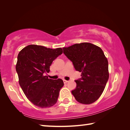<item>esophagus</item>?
Returning <instances> with one entry per match:
<instances>
[{
	"label": "esophagus",
	"instance_id": "1",
	"mask_svg": "<svg viewBox=\"0 0 130 130\" xmlns=\"http://www.w3.org/2000/svg\"><path fill=\"white\" fill-rule=\"evenodd\" d=\"M63 83H64V84L67 83L68 82H69V81H68V80H63Z\"/></svg>",
	"mask_w": 130,
	"mask_h": 130
}]
</instances>
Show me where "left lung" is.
Here are the masks:
<instances>
[{"mask_svg": "<svg viewBox=\"0 0 130 130\" xmlns=\"http://www.w3.org/2000/svg\"><path fill=\"white\" fill-rule=\"evenodd\" d=\"M63 54L73 62L82 78L75 82L71 91L79 103L89 104L100 97L109 78L108 62L99 47L88 42L76 43L63 47Z\"/></svg>", "mask_w": 130, "mask_h": 130, "instance_id": "8db88e82", "label": "left lung"}]
</instances>
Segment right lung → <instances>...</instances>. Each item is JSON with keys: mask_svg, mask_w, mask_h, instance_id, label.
<instances>
[{"mask_svg": "<svg viewBox=\"0 0 130 130\" xmlns=\"http://www.w3.org/2000/svg\"><path fill=\"white\" fill-rule=\"evenodd\" d=\"M62 54L61 48L52 49L36 45L27 46L19 52L15 65L19 84L35 106L43 108L57 102L63 80L48 79L43 74L49 73L52 62Z\"/></svg>", "mask_w": 130, "mask_h": 130, "instance_id": "1", "label": "right lung"}]
</instances>
